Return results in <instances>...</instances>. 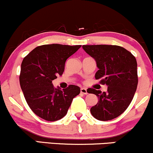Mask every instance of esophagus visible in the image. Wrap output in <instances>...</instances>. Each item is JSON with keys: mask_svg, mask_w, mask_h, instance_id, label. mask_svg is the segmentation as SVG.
Wrapping results in <instances>:
<instances>
[{"mask_svg": "<svg viewBox=\"0 0 153 153\" xmlns=\"http://www.w3.org/2000/svg\"><path fill=\"white\" fill-rule=\"evenodd\" d=\"M80 92H81L82 94H83V95H87L88 92H87V89L85 88H81L80 89Z\"/></svg>", "mask_w": 153, "mask_h": 153, "instance_id": "esophagus-1", "label": "esophagus"}]
</instances>
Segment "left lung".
<instances>
[{"label":"left lung","instance_id":"obj_1","mask_svg":"<svg viewBox=\"0 0 153 153\" xmlns=\"http://www.w3.org/2000/svg\"><path fill=\"white\" fill-rule=\"evenodd\" d=\"M87 54L95 60L99 70L95 79L108 86L107 92L89 89L88 93L98 97V102L90 109L100 121H108L122 114L131 103L138 84L137 63L129 51L118 45H82Z\"/></svg>","mask_w":153,"mask_h":153}]
</instances>
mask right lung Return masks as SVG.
<instances>
[{
    "instance_id": "1",
    "label": "right lung",
    "mask_w": 153,
    "mask_h": 153,
    "mask_svg": "<svg viewBox=\"0 0 153 153\" xmlns=\"http://www.w3.org/2000/svg\"><path fill=\"white\" fill-rule=\"evenodd\" d=\"M81 45L60 44L38 46L24 58L19 75L20 86L26 101L42 119L55 121L66 116L74 97L80 93L78 86L55 88L52 81L61 76L68 58Z\"/></svg>"
}]
</instances>
